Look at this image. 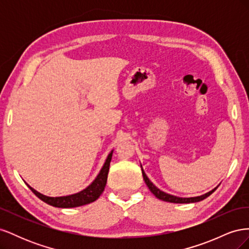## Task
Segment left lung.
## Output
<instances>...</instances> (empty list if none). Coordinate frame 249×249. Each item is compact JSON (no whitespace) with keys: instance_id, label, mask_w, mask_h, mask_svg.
Masks as SVG:
<instances>
[{"instance_id":"1","label":"left lung","mask_w":249,"mask_h":249,"mask_svg":"<svg viewBox=\"0 0 249 249\" xmlns=\"http://www.w3.org/2000/svg\"><path fill=\"white\" fill-rule=\"evenodd\" d=\"M142 176H143V178H144V180H145V184L147 185L148 189H149L150 191H152V193L155 195V196H156L157 198L161 199V200L168 201V202H175V203H190V202L200 201V200H202V199L207 198V197L209 196V195H211V194H212V193L216 190V188H215V189H213L212 191H210V192H208V193H206V194L201 195V196H197V197H189V198L178 197V196H173V195L167 194V193H165V192H163V191L158 189V188H157L155 185H153V183L150 182V180L148 179V178L146 177V175H145L144 171H143V170H142Z\"/></svg>"}]
</instances>
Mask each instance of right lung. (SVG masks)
Masks as SVG:
<instances>
[{
    "instance_id": "1",
    "label": "right lung",
    "mask_w": 249,
    "mask_h": 249,
    "mask_svg": "<svg viewBox=\"0 0 249 249\" xmlns=\"http://www.w3.org/2000/svg\"><path fill=\"white\" fill-rule=\"evenodd\" d=\"M111 159H112V152L109 154L101 172L93 180L92 184L89 185L86 189H84L79 193L69 195V196L50 197V196H46V195L43 194H40L39 192H37L29 185L28 187L31 189V191L36 195L37 197L46 203H48L50 206L57 207V208H74V207L84 206V205H87V203L93 202L94 200H96L100 197V195L103 193L105 186H106V183H107V177H108Z\"/></svg>"
}]
</instances>
